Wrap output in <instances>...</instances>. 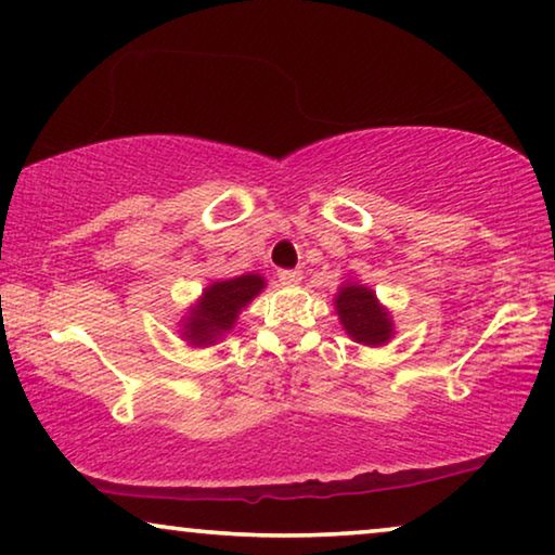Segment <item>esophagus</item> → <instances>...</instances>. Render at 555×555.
I'll return each instance as SVG.
<instances>
[{
  "label": "esophagus",
  "instance_id": "esophagus-1",
  "mask_svg": "<svg viewBox=\"0 0 555 555\" xmlns=\"http://www.w3.org/2000/svg\"><path fill=\"white\" fill-rule=\"evenodd\" d=\"M279 281L284 286H296L298 281H301V271H292V269H284L279 271Z\"/></svg>",
  "mask_w": 555,
  "mask_h": 555
}]
</instances>
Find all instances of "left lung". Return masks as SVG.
<instances>
[{
	"mask_svg": "<svg viewBox=\"0 0 555 555\" xmlns=\"http://www.w3.org/2000/svg\"><path fill=\"white\" fill-rule=\"evenodd\" d=\"M333 306H336L343 331L360 346L380 348L392 340L395 321L371 286L346 279L338 286V294L333 296Z\"/></svg>",
	"mask_w": 555,
	"mask_h": 555,
	"instance_id": "left-lung-1",
	"label": "left lung"
}]
</instances>
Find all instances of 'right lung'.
<instances>
[{
    "mask_svg": "<svg viewBox=\"0 0 555 555\" xmlns=\"http://www.w3.org/2000/svg\"><path fill=\"white\" fill-rule=\"evenodd\" d=\"M263 288H267V279L254 271L234 279L212 281L202 288V296L180 319V338L192 348L217 346Z\"/></svg>",
    "mask_w": 555,
    "mask_h": 555,
    "instance_id": "add662e5",
    "label": "right lung"
}]
</instances>
